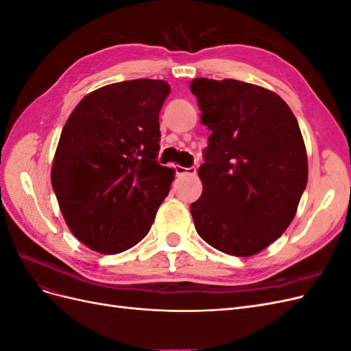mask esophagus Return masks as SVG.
Segmentation results:
<instances>
[{"label": "esophagus", "mask_w": 351, "mask_h": 351, "mask_svg": "<svg viewBox=\"0 0 351 351\" xmlns=\"http://www.w3.org/2000/svg\"><path fill=\"white\" fill-rule=\"evenodd\" d=\"M176 174L177 176H184V174H190V176H195L196 174V168L195 167H190V168H184L182 165H176Z\"/></svg>", "instance_id": "34e87169"}]
</instances>
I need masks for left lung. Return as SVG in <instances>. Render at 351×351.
<instances>
[{"instance_id": "8db88e82", "label": "left lung", "mask_w": 351, "mask_h": 351, "mask_svg": "<svg viewBox=\"0 0 351 351\" xmlns=\"http://www.w3.org/2000/svg\"><path fill=\"white\" fill-rule=\"evenodd\" d=\"M210 130L200 197L190 205L197 234L232 256H252L293 221L307 184V155L294 114L277 93L234 79L190 83Z\"/></svg>"}]
</instances>
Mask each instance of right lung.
I'll return each mask as SVG.
<instances>
[{
    "label": "right lung",
    "instance_id": "add662e5",
    "mask_svg": "<svg viewBox=\"0 0 351 351\" xmlns=\"http://www.w3.org/2000/svg\"><path fill=\"white\" fill-rule=\"evenodd\" d=\"M164 80L107 84L86 95L61 132L51 183L70 231L104 254L121 253L151 230L174 169L159 165Z\"/></svg>",
    "mask_w": 351,
    "mask_h": 351
}]
</instances>
